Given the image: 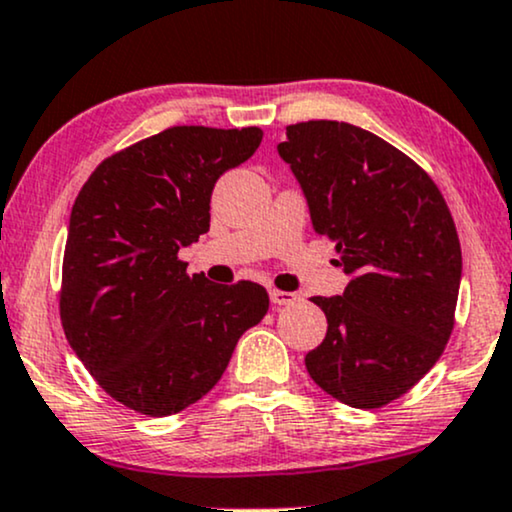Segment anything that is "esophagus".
Wrapping results in <instances>:
<instances>
[{
  "label": "esophagus",
  "instance_id": "34e87169",
  "mask_svg": "<svg viewBox=\"0 0 512 512\" xmlns=\"http://www.w3.org/2000/svg\"><path fill=\"white\" fill-rule=\"evenodd\" d=\"M270 302H273L275 306H290L297 302V294L282 292V290H270Z\"/></svg>",
  "mask_w": 512,
  "mask_h": 512
}]
</instances>
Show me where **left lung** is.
<instances>
[{
    "mask_svg": "<svg viewBox=\"0 0 512 512\" xmlns=\"http://www.w3.org/2000/svg\"><path fill=\"white\" fill-rule=\"evenodd\" d=\"M278 153L352 278L340 297L311 299L328 333L306 371L335 400L376 410L417 386L453 333L462 275L453 215L417 162L354 124H290Z\"/></svg>",
    "mask_w": 512,
    "mask_h": 512,
    "instance_id": "1",
    "label": "left lung"
}]
</instances>
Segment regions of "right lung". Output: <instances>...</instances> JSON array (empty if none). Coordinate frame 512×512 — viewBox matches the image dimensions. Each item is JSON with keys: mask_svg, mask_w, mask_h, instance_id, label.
Returning a JSON list of instances; mask_svg holds the SVG:
<instances>
[{"mask_svg": "<svg viewBox=\"0 0 512 512\" xmlns=\"http://www.w3.org/2000/svg\"><path fill=\"white\" fill-rule=\"evenodd\" d=\"M261 138L258 126H170L102 160L78 191L59 316L90 376L129 410L170 417L194 405L266 316L261 285H215L177 256L208 232L220 174Z\"/></svg>", "mask_w": 512, "mask_h": 512, "instance_id": "add662e5", "label": "right lung"}]
</instances>
